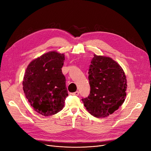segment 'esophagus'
I'll return each mask as SVG.
<instances>
[{
    "label": "esophagus",
    "mask_w": 151,
    "mask_h": 151,
    "mask_svg": "<svg viewBox=\"0 0 151 151\" xmlns=\"http://www.w3.org/2000/svg\"><path fill=\"white\" fill-rule=\"evenodd\" d=\"M79 94L80 93H79V92H78V91H76L73 93H71L72 95H75V96H78V95H79Z\"/></svg>",
    "instance_id": "34e87169"
}]
</instances>
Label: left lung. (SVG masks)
Here are the masks:
<instances>
[{
  "instance_id": "left-lung-1",
  "label": "left lung",
  "mask_w": 151,
  "mask_h": 151,
  "mask_svg": "<svg viewBox=\"0 0 151 151\" xmlns=\"http://www.w3.org/2000/svg\"><path fill=\"white\" fill-rule=\"evenodd\" d=\"M89 95L82 99L88 112L98 118L107 117L125 100L127 81L120 65L112 58L94 55L89 69Z\"/></svg>"
}]
</instances>
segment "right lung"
Instances as JSON below:
<instances>
[{
    "label": "right lung",
    "instance_id": "1",
    "mask_svg": "<svg viewBox=\"0 0 151 151\" xmlns=\"http://www.w3.org/2000/svg\"><path fill=\"white\" fill-rule=\"evenodd\" d=\"M63 54L51 51L30 62L24 73L23 89L36 112L47 116L61 111L68 96L62 72Z\"/></svg>",
    "mask_w": 151,
    "mask_h": 151
}]
</instances>
